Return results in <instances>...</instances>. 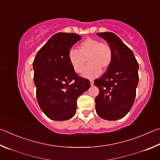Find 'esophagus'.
Masks as SVG:
<instances>
[{
	"instance_id": "34e87169",
	"label": "esophagus",
	"mask_w": 160,
	"mask_h": 160,
	"mask_svg": "<svg viewBox=\"0 0 160 160\" xmlns=\"http://www.w3.org/2000/svg\"><path fill=\"white\" fill-rule=\"evenodd\" d=\"M90 85L91 86L94 85V81L92 80H90Z\"/></svg>"
}]
</instances>
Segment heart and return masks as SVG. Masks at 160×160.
<instances>
[{
  "label": "heart",
  "instance_id": "1",
  "mask_svg": "<svg viewBox=\"0 0 160 160\" xmlns=\"http://www.w3.org/2000/svg\"><path fill=\"white\" fill-rule=\"evenodd\" d=\"M78 50L72 48L68 51V61L75 72L81 73L88 60L89 64L82 73V76L86 78L98 76L101 69L106 70L112 62V47L98 39L88 38L78 45Z\"/></svg>",
  "mask_w": 160,
  "mask_h": 160
}]
</instances>
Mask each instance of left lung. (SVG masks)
<instances>
[{
    "instance_id": "8db88e82",
    "label": "left lung",
    "mask_w": 160,
    "mask_h": 160,
    "mask_svg": "<svg viewBox=\"0 0 160 160\" xmlns=\"http://www.w3.org/2000/svg\"><path fill=\"white\" fill-rule=\"evenodd\" d=\"M112 48L113 59L107 72L94 80L99 93L95 98L100 117L115 121L124 117L133 104L138 83V63L131 49L112 32L97 33Z\"/></svg>"
}]
</instances>
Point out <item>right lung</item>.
Wrapping results in <instances>:
<instances>
[{"mask_svg":"<svg viewBox=\"0 0 160 160\" xmlns=\"http://www.w3.org/2000/svg\"><path fill=\"white\" fill-rule=\"evenodd\" d=\"M82 37L75 33L53 35L38 51L33 62L37 99L45 115L54 121L73 117L78 97L90 88L88 80L78 76L68 61L72 45Z\"/></svg>","mask_w":160,"mask_h":160,"instance_id":"1","label":"right lung"}]
</instances>
